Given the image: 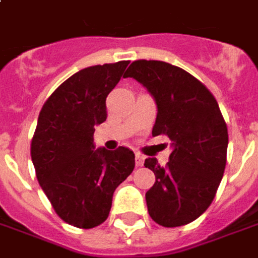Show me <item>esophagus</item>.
Returning a JSON list of instances; mask_svg holds the SVG:
<instances>
[{"instance_id":"esophagus-1","label":"esophagus","mask_w":258,"mask_h":258,"mask_svg":"<svg viewBox=\"0 0 258 258\" xmlns=\"http://www.w3.org/2000/svg\"><path fill=\"white\" fill-rule=\"evenodd\" d=\"M144 156H142V155H140V154H137L135 155V165H137V166H142V165H144Z\"/></svg>"}]
</instances>
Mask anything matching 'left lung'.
Listing matches in <instances>:
<instances>
[{"label":"left lung","instance_id":"obj_1","mask_svg":"<svg viewBox=\"0 0 258 258\" xmlns=\"http://www.w3.org/2000/svg\"><path fill=\"white\" fill-rule=\"evenodd\" d=\"M128 77L156 102L152 135H166L173 145L165 167L155 158L145 159L156 179L145 194L148 212L165 228L187 225L207 211L222 180L229 141L225 118L210 89L179 67L137 60Z\"/></svg>","mask_w":258,"mask_h":258}]
</instances>
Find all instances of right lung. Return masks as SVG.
<instances>
[{"mask_svg":"<svg viewBox=\"0 0 258 258\" xmlns=\"http://www.w3.org/2000/svg\"><path fill=\"white\" fill-rule=\"evenodd\" d=\"M128 61L88 67L64 81L41 107L30 155L39 184L64 222L81 229L103 223L113 192L135 166L128 148L93 149L95 125L107 118L106 98Z\"/></svg>","mask_w":258,"mask_h":258,"instance_id":"1","label":"right lung"}]
</instances>
